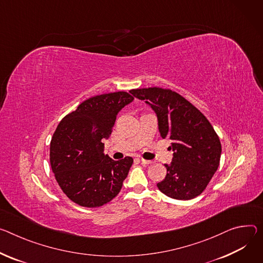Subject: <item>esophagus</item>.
<instances>
[{"mask_svg":"<svg viewBox=\"0 0 263 263\" xmlns=\"http://www.w3.org/2000/svg\"><path fill=\"white\" fill-rule=\"evenodd\" d=\"M140 161H141V163H144V164H151L152 163L151 160H146L144 158H140Z\"/></svg>","mask_w":263,"mask_h":263,"instance_id":"1","label":"esophagus"}]
</instances>
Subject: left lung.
<instances>
[{"mask_svg":"<svg viewBox=\"0 0 263 263\" xmlns=\"http://www.w3.org/2000/svg\"><path fill=\"white\" fill-rule=\"evenodd\" d=\"M133 97L155 111L162 138L172 140L173 159L157 183L164 195L178 200L200 195L220 162L221 144L208 118L180 94L158 87L132 89Z\"/></svg>","mask_w":263,"mask_h":263,"instance_id":"8db88e82","label":"left lung"}]
</instances>
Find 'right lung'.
I'll return each mask as SVG.
<instances>
[{"label": "right lung", "instance_id": "obj_1", "mask_svg": "<svg viewBox=\"0 0 263 263\" xmlns=\"http://www.w3.org/2000/svg\"><path fill=\"white\" fill-rule=\"evenodd\" d=\"M134 98L125 91L90 98L67 114L50 142V164L66 196L79 205L98 208L121 191L133 158L113 160L103 139L112 133L117 113Z\"/></svg>", "mask_w": 263, "mask_h": 263}]
</instances>
